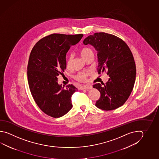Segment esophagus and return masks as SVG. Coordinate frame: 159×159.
<instances>
[{
    "mask_svg": "<svg viewBox=\"0 0 159 159\" xmlns=\"http://www.w3.org/2000/svg\"><path fill=\"white\" fill-rule=\"evenodd\" d=\"M92 88V85H84L83 87L81 88V89H86V90H88V89H90Z\"/></svg>",
    "mask_w": 159,
    "mask_h": 159,
    "instance_id": "1",
    "label": "esophagus"
}]
</instances>
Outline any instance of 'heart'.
<instances>
[{
  "label": "heart",
  "mask_w": 159,
  "mask_h": 159,
  "mask_svg": "<svg viewBox=\"0 0 159 159\" xmlns=\"http://www.w3.org/2000/svg\"><path fill=\"white\" fill-rule=\"evenodd\" d=\"M80 54L81 56L83 57L85 60H86L89 56L93 54V52L91 48L85 47L81 49L80 51ZM71 63H72V57L70 56L67 57L66 58V67L67 69H70L71 67ZM90 73H91L90 71L79 72L75 75V79L80 82H84L87 80V77Z\"/></svg>",
  "instance_id": "heart-1"
}]
</instances>
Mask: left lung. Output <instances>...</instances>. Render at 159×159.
<instances>
[{
	"label": "left lung",
	"instance_id": "1",
	"mask_svg": "<svg viewBox=\"0 0 159 159\" xmlns=\"http://www.w3.org/2000/svg\"><path fill=\"white\" fill-rule=\"evenodd\" d=\"M83 43L93 45L97 51L98 74L107 71L109 76L103 86L93 85L101 93L96 107L110 111L121 106L132 92L136 76L135 63L129 47L117 36L105 33L89 35Z\"/></svg>",
	"mask_w": 159,
	"mask_h": 159
}]
</instances>
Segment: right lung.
I'll use <instances>...</instances> for the list:
<instances>
[{
    "label": "right lung",
    "mask_w": 159,
    "mask_h": 159,
    "mask_svg": "<svg viewBox=\"0 0 159 159\" xmlns=\"http://www.w3.org/2000/svg\"><path fill=\"white\" fill-rule=\"evenodd\" d=\"M83 36L53 34L40 39L31 51L27 65L30 92L40 109L51 117H61L72 108L71 96L78 89L72 84L65 88L58 84L57 76L66 69L67 52Z\"/></svg>",
    "instance_id": "obj_1"
}]
</instances>
